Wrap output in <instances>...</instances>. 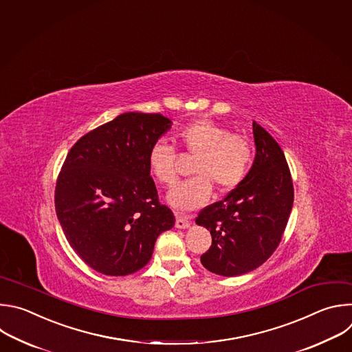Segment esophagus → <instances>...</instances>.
Returning a JSON list of instances; mask_svg holds the SVG:
<instances>
[{
    "instance_id": "obj_1",
    "label": "esophagus",
    "mask_w": 352,
    "mask_h": 352,
    "mask_svg": "<svg viewBox=\"0 0 352 352\" xmlns=\"http://www.w3.org/2000/svg\"><path fill=\"white\" fill-rule=\"evenodd\" d=\"M190 219H191V217L176 212V228L177 229H187L190 226Z\"/></svg>"
}]
</instances>
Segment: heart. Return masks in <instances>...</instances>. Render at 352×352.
<instances>
[{
	"mask_svg": "<svg viewBox=\"0 0 352 352\" xmlns=\"http://www.w3.org/2000/svg\"><path fill=\"white\" fill-rule=\"evenodd\" d=\"M176 137L179 146L194 157V161L190 166L192 177L168 194V201L175 208H199L212 192L210 184L219 191H229L248 175L254 151L245 135L232 133L214 120L197 119L182 126ZM148 169L160 184L173 186L177 180L176 148L165 140H157L148 151Z\"/></svg>",
	"mask_w": 352,
	"mask_h": 352,
	"instance_id": "1",
	"label": "heart"
}]
</instances>
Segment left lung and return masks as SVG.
I'll list each match as a JSON object with an SVG mask.
<instances>
[{
	"mask_svg": "<svg viewBox=\"0 0 352 352\" xmlns=\"http://www.w3.org/2000/svg\"><path fill=\"white\" fill-rule=\"evenodd\" d=\"M252 131L256 155L251 170L222 201L205 206L195 219L212 236L201 263L226 277L256 269L274 252L294 201L283 150L256 122H252Z\"/></svg>",
	"mask_w": 352,
	"mask_h": 352,
	"instance_id": "8db88e82",
	"label": "left lung"
}]
</instances>
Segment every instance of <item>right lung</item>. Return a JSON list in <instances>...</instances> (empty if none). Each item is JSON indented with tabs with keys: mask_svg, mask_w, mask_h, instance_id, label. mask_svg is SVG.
Listing matches in <instances>:
<instances>
[{
	"mask_svg": "<svg viewBox=\"0 0 352 352\" xmlns=\"http://www.w3.org/2000/svg\"><path fill=\"white\" fill-rule=\"evenodd\" d=\"M161 113L127 112L70 148L55 187L66 240L91 269L126 276L148 263L158 236L175 226L160 202L148 151L170 129Z\"/></svg>",
	"mask_w": 352,
	"mask_h": 352,
	"instance_id": "right-lung-1",
	"label": "right lung"
}]
</instances>
